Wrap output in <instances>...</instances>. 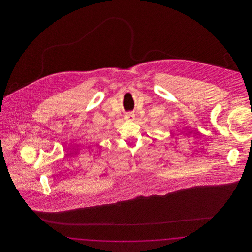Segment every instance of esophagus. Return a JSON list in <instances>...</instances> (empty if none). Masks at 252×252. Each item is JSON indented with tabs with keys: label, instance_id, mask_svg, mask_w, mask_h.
<instances>
[{
	"label": "esophagus",
	"instance_id": "obj_1",
	"mask_svg": "<svg viewBox=\"0 0 252 252\" xmlns=\"http://www.w3.org/2000/svg\"><path fill=\"white\" fill-rule=\"evenodd\" d=\"M126 120H134V118H135V114L133 113V112H127L126 114Z\"/></svg>",
	"mask_w": 252,
	"mask_h": 252
}]
</instances>
